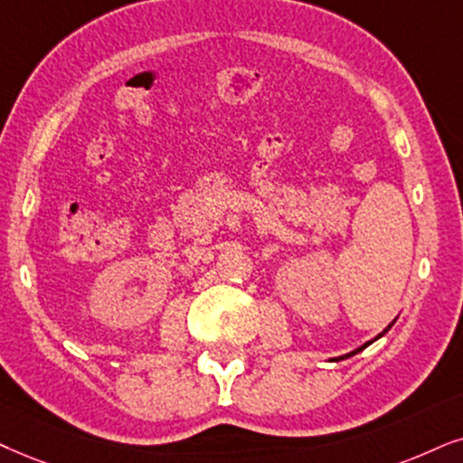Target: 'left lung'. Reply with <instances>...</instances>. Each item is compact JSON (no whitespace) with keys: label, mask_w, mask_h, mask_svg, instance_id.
Wrapping results in <instances>:
<instances>
[{"label":"left lung","mask_w":463,"mask_h":463,"mask_svg":"<svg viewBox=\"0 0 463 463\" xmlns=\"http://www.w3.org/2000/svg\"><path fill=\"white\" fill-rule=\"evenodd\" d=\"M389 329H391V325H389L384 331H389ZM378 337H380V335H378ZM367 344H372V342H367ZM367 344H365V346H367ZM365 346H363V348H365ZM363 348H359V350H363ZM359 350H356V353H359ZM356 353H350V354H356Z\"/></svg>","instance_id":"8db88e82"}]
</instances>
